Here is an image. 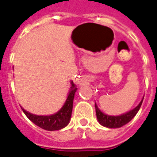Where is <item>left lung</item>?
Returning <instances> with one entry per match:
<instances>
[{"mask_svg":"<svg viewBox=\"0 0 157 157\" xmlns=\"http://www.w3.org/2000/svg\"><path fill=\"white\" fill-rule=\"evenodd\" d=\"M143 99H142L141 102H140V104L135 109H134L131 111H129L127 113L122 114L120 116L106 115V114H104L103 113H102L99 110L98 106L95 104L97 118L98 119L100 124H102V126H105V127H108V128H119V127H122V126L126 124L127 123H128V122L131 120L132 118L136 115V113H138L139 109H140V106H141L142 102H143Z\"/></svg>","mask_w":157,"mask_h":157,"instance_id":"1","label":"left lung"}]
</instances>
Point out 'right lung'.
Listing matches in <instances>:
<instances>
[{
  "label": "right lung",
  "mask_w": 157,
  "mask_h": 157,
  "mask_svg": "<svg viewBox=\"0 0 157 157\" xmlns=\"http://www.w3.org/2000/svg\"><path fill=\"white\" fill-rule=\"evenodd\" d=\"M71 89L69 92L68 98L65 101V105L55 114L50 116H37L29 113L23 109H22V111L33 124L38 125L40 128L49 131L61 129L68 124L71 116L73 100H74L75 92L76 91V87L73 82H71Z\"/></svg>",
  "instance_id": "add662e5"
}]
</instances>
